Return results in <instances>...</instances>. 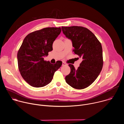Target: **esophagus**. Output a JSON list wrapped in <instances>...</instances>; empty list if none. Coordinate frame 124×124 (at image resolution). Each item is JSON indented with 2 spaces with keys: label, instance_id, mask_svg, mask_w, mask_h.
<instances>
[{
  "label": "esophagus",
  "instance_id": "34e87169",
  "mask_svg": "<svg viewBox=\"0 0 124 124\" xmlns=\"http://www.w3.org/2000/svg\"><path fill=\"white\" fill-rule=\"evenodd\" d=\"M67 66V64L65 63V62H63L62 63V66Z\"/></svg>",
  "mask_w": 124,
  "mask_h": 124
}]
</instances>
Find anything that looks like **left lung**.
Here are the masks:
<instances>
[{
  "mask_svg": "<svg viewBox=\"0 0 124 124\" xmlns=\"http://www.w3.org/2000/svg\"><path fill=\"white\" fill-rule=\"evenodd\" d=\"M63 34L72 42L75 54L82 58L78 69L72 64L70 72L65 77L66 82L77 89L90 86L98 78L103 66L101 44L95 35L86 28L73 26L61 27Z\"/></svg>",
  "mask_w": 124,
  "mask_h": 124,
  "instance_id": "left-lung-1",
  "label": "left lung"
}]
</instances>
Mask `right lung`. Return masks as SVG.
<instances>
[{"instance_id":"obj_1","label":"right lung","mask_w":124,"mask_h":124,"mask_svg":"<svg viewBox=\"0 0 124 124\" xmlns=\"http://www.w3.org/2000/svg\"><path fill=\"white\" fill-rule=\"evenodd\" d=\"M60 27H47L28 34L17 54L19 69L23 78L31 86L42 87L49 84L55 72L62 65L44 60L52 50V44L60 34Z\"/></svg>"}]
</instances>
